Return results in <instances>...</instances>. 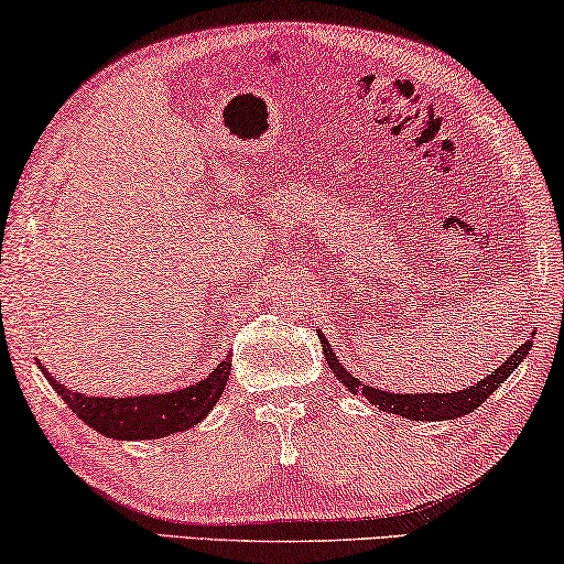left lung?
I'll return each instance as SVG.
<instances>
[{"mask_svg":"<svg viewBox=\"0 0 564 564\" xmlns=\"http://www.w3.org/2000/svg\"><path fill=\"white\" fill-rule=\"evenodd\" d=\"M318 338L323 344V354H326V361L341 384L349 392H361L369 403L380 408L384 413H395L403 415V419L411 421H454L462 419V415L473 413L480 408L485 400H488L492 392H496L500 384H503L508 377L516 372V367L527 359V354L531 351V341L521 344L511 357H508L503 365H500L496 372H490L488 377H482L477 384H469L465 390L457 392H390L382 388H372V384H361L357 377H354L349 369L341 365V359L336 357V351L330 349V344L323 336V330H318Z\"/></svg>","mask_w":564,"mask_h":564,"instance_id":"left-lung-1","label":"left lung"}]
</instances>
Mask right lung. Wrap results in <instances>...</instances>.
I'll return each mask as SVG.
<instances>
[{
  "label": "right lung",
  "instance_id": "1",
  "mask_svg": "<svg viewBox=\"0 0 564 564\" xmlns=\"http://www.w3.org/2000/svg\"><path fill=\"white\" fill-rule=\"evenodd\" d=\"M35 361L51 388L64 398V403L87 426L107 438H118V442H141V438L151 442V438H164L197 426L220 400L230 375V361L226 359L205 380L189 384V388L128 398H95L68 390L56 377H51L48 369L41 365V359Z\"/></svg>",
  "mask_w": 564,
  "mask_h": 564
}]
</instances>
